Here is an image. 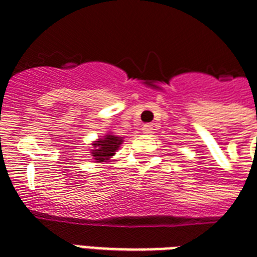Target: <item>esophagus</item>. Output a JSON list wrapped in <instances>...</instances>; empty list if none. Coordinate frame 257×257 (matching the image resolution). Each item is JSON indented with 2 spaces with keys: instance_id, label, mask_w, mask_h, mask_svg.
Masks as SVG:
<instances>
[{
  "instance_id": "34e87169",
  "label": "esophagus",
  "mask_w": 257,
  "mask_h": 257,
  "mask_svg": "<svg viewBox=\"0 0 257 257\" xmlns=\"http://www.w3.org/2000/svg\"><path fill=\"white\" fill-rule=\"evenodd\" d=\"M142 131H143V133H146V135H150V133H152V131H154V125H152V124L143 125Z\"/></svg>"
}]
</instances>
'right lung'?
<instances>
[{
  "mask_svg": "<svg viewBox=\"0 0 257 257\" xmlns=\"http://www.w3.org/2000/svg\"><path fill=\"white\" fill-rule=\"evenodd\" d=\"M122 137H118L113 133H106L105 136L99 137L97 142H94L93 150H91V156L97 163H102L110 160V158L115 154V151L120 148L122 144Z\"/></svg>",
  "mask_w": 257,
  "mask_h": 257,
  "instance_id": "1",
  "label": "right lung"
}]
</instances>
